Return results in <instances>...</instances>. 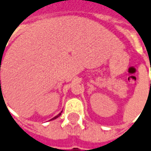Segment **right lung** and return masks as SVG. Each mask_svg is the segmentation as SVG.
Segmentation results:
<instances>
[{"mask_svg": "<svg viewBox=\"0 0 151 151\" xmlns=\"http://www.w3.org/2000/svg\"><path fill=\"white\" fill-rule=\"evenodd\" d=\"M0 82H1V81H0ZM61 113H62V111H61V112H60V113H59V114H58V115H57V116H54V118H53V119H51V120H54V119L58 118V116H60V115H61Z\"/></svg>", "mask_w": 151, "mask_h": 151, "instance_id": "obj_1", "label": "right lung"}]
</instances>
